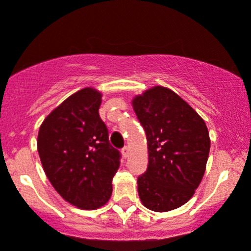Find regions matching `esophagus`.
Wrapping results in <instances>:
<instances>
[{
    "label": "esophagus",
    "mask_w": 251,
    "mask_h": 251,
    "mask_svg": "<svg viewBox=\"0 0 251 251\" xmlns=\"http://www.w3.org/2000/svg\"><path fill=\"white\" fill-rule=\"evenodd\" d=\"M128 154H129V149H128V148H123V149H122V155H123L124 159H127Z\"/></svg>",
    "instance_id": "obj_1"
}]
</instances>
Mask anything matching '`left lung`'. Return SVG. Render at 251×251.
<instances>
[{
	"mask_svg": "<svg viewBox=\"0 0 251 251\" xmlns=\"http://www.w3.org/2000/svg\"><path fill=\"white\" fill-rule=\"evenodd\" d=\"M147 134L148 169L138 193L148 209L168 212L195 195L206 171L211 139L197 112L177 94L154 86L132 101Z\"/></svg>",
	"mask_w": 251,
	"mask_h": 251,
	"instance_id": "8db88e82",
	"label": "left lung"
}]
</instances>
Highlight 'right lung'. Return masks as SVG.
<instances>
[{"label": "right lung", "mask_w": 251, "mask_h": 251, "mask_svg": "<svg viewBox=\"0 0 251 251\" xmlns=\"http://www.w3.org/2000/svg\"><path fill=\"white\" fill-rule=\"evenodd\" d=\"M102 94L85 87L69 96L43 121L38 152L56 192L73 206L97 209L111 199L119 151L108 142L100 118Z\"/></svg>", "instance_id": "obj_1"}]
</instances>
